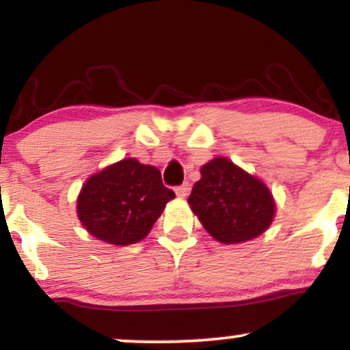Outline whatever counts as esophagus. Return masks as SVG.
Here are the masks:
<instances>
[{
	"label": "esophagus",
	"mask_w": 350,
	"mask_h": 350,
	"mask_svg": "<svg viewBox=\"0 0 350 350\" xmlns=\"http://www.w3.org/2000/svg\"><path fill=\"white\" fill-rule=\"evenodd\" d=\"M187 192H189V184L187 183L180 184V186L176 187V196H178V198H180V199L186 198Z\"/></svg>",
	"instance_id": "esophagus-1"
}]
</instances>
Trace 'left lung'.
I'll return each instance as SVG.
<instances>
[{
    "mask_svg": "<svg viewBox=\"0 0 350 350\" xmlns=\"http://www.w3.org/2000/svg\"><path fill=\"white\" fill-rule=\"evenodd\" d=\"M187 202L204 228L222 243L255 239L270 227L275 200L260 179L227 158L204 164Z\"/></svg>",
    "mask_w": 350,
    "mask_h": 350,
    "instance_id": "left-lung-1",
    "label": "left lung"
}]
</instances>
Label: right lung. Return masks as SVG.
Segmentation results:
<instances>
[{
  "instance_id": "right-lung-1",
  "label": "right lung",
  "mask_w": 350,
  "mask_h": 350,
  "mask_svg": "<svg viewBox=\"0 0 350 350\" xmlns=\"http://www.w3.org/2000/svg\"><path fill=\"white\" fill-rule=\"evenodd\" d=\"M176 194L161 172L136 159H123L94 174L77 200L82 226L103 242L131 245L143 240Z\"/></svg>"
}]
</instances>
